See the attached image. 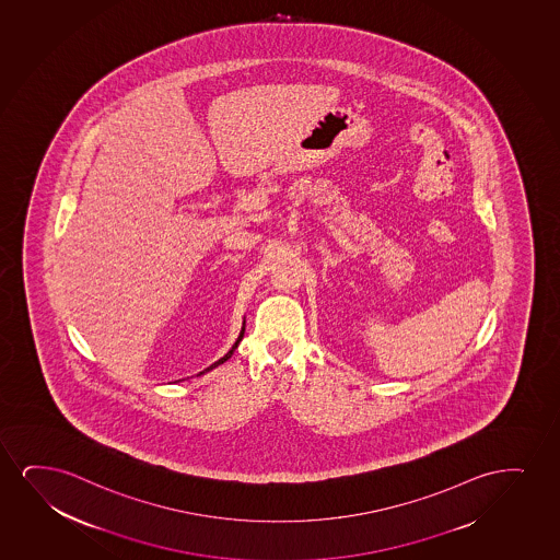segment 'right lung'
I'll return each instance as SVG.
<instances>
[{"mask_svg": "<svg viewBox=\"0 0 560 560\" xmlns=\"http://www.w3.org/2000/svg\"><path fill=\"white\" fill-rule=\"evenodd\" d=\"M243 335H245V320H243V327H241L240 336H237V340H235V343H233L232 349H230V351H228V353H225V355L222 357V359H219L217 363H212L211 366H209V369H205V371L199 372V374H205V372H209L212 371V369H217L219 364H224L225 361H228V359H230V357L233 355V351L237 349V346H240V341L243 340Z\"/></svg>", "mask_w": 560, "mask_h": 560, "instance_id": "add662e5", "label": "right lung"}]
</instances>
